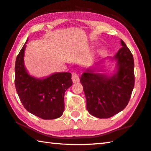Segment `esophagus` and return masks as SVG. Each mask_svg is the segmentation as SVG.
<instances>
[{"label": "esophagus", "instance_id": "1", "mask_svg": "<svg viewBox=\"0 0 151 151\" xmlns=\"http://www.w3.org/2000/svg\"><path fill=\"white\" fill-rule=\"evenodd\" d=\"M71 79L73 83H78L80 82V78H79V75L77 73H73L72 76H71Z\"/></svg>", "mask_w": 151, "mask_h": 151}]
</instances>
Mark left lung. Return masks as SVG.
Wrapping results in <instances>:
<instances>
[{"label": "left lung", "instance_id": "1", "mask_svg": "<svg viewBox=\"0 0 151 151\" xmlns=\"http://www.w3.org/2000/svg\"><path fill=\"white\" fill-rule=\"evenodd\" d=\"M121 45L122 47L115 56L109 57L116 61L114 74L99 73L103 71L94 66L86 69L80 78L87 110L90 114L101 119L111 117L124 110L134 86L133 55L122 40Z\"/></svg>", "mask_w": 151, "mask_h": 151}]
</instances>
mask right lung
<instances>
[{
  "instance_id": "1",
  "label": "right lung",
  "mask_w": 151,
  "mask_h": 151,
  "mask_svg": "<svg viewBox=\"0 0 151 151\" xmlns=\"http://www.w3.org/2000/svg\"><path fill=\"white\" fill-rule=\"evenodd\" d=\"M18 54L15 65V85L24 108L43 119H55L63 115L65 109L64 95L72 85L69 72L54 73L45 78L29 75L24 65L26 43Z\"/></svg>"
}]
</instances>
